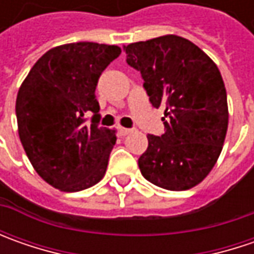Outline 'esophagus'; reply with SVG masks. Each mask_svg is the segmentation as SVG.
I'll return each instance as SVG.
<instances>
[{
    "label": "esophagus",
    "instance_id": "34e87169",
    "mask_svg": "<svg viewBox=\"0 0 254 254\" xmlns=\"http://www.w3.org/2000/svg\"><path fill=\"white\" fill-rule=\"evenodd\" d=\"M132 130L131 128H126V127H120V134L122 135H127V134H130Z\"/></svg>",
    "mask_w": 254,
    "mask_h": 254
}]
</instances>
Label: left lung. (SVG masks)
Wrapping results in <instances>:
<instances>
[{"label": "left lung", "mask_w": 254, "mask_h": 254, "mask_svg": "<svg viewBox=\"0 0 254 254\" xmlns=\"http://www.w3.org/2000/svg\"><path fill=\"white\" fill-rule=\"evenodd\" d=\"M123 49L127 64L141 72L152 106L165 109V132L148 134V148L138 158L142 177L168 190L196 187L215 167L228 131V97L218 66L178 35Z\"/></svg>", "instance_id": "8db88e82"}]
</instances>
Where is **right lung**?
Masks as SVG:
<instances>
[{
    "instance_id": "add662e5",
    "label": "right lung",
    "mask_w": 254,
    "mask_h": 254,
    "mask_svg": "<svg viewBox=\"0 0 254 254\" xmlns=\"http://www.w3.org/2000/svg\"><path fill=\"white\" fill-rule=\"evenodd\" d=\"M122 49L76 42L42 55L21 84L15 112L18 134L38 175L64 192L96 185L106 174L116 130L99 126L94 90ZM93 113L90 123L85 116Z\"/></svg>"
}]
</instances>
